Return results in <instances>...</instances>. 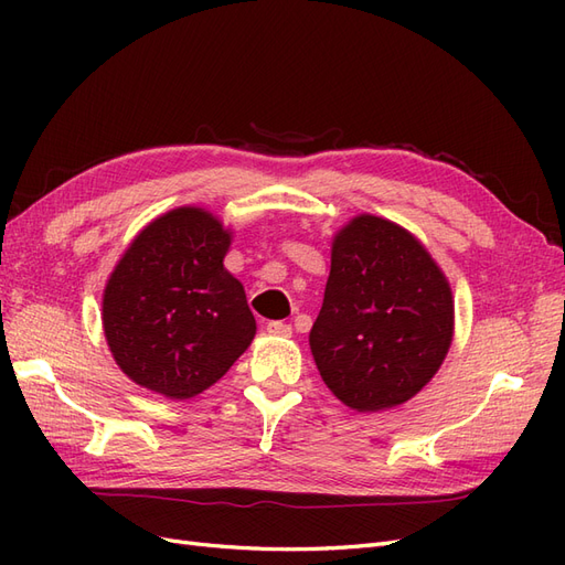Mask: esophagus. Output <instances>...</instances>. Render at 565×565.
<instances>
[{
	"label": "esophagus",
	"mask_w": 565,
	"mask_h": 565,
	"mask_svg": "<svg viewBox=\"0 0 565 565\" xmlns=\"http://www.w3.org/2000/svg\"><path fill=\"white\" fill-rule=\"evenodd\" d=\"M266 330H268V334H273V337H292V328H289V324L282 322V320L268 322Z\"/></svg>",
	"instance_id": "esophagus-1"
}]
</instances>
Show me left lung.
I'll list each match as a JSON object with an SVG mask.
<instances>
[{"instance_id":"obj_1","label":"left lung","mask_w":565,"mask_h":565,"mask_svg":"<svg viewBox=\"0 0 565 565\" xmlns=\"http://www.w3.org/2000/svg\"><path fill=\"white\" fill-rule=\"evenodd\" d=\"M452 334L450 282L413 233L374 214L337 231L309 344L341 403L358 413L403 405L434 380Z\"/></svg>"}]
</instances>
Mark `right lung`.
I'll use <instances>...</instances> for the list:
<instances>
[{"instance_id": "1", "label": "right lung", "mask_w": 565, "mask_h": 565, "mask_svg": "<svg viewBox=\"0 0 565 565\" xmlns=\"http://www.w3.org/2000/svg\"><path fill=\"white\" fill-rule=\"evenodd\" d=\"M233 231L177 207L139 231L104 289V334L127 377L169 401L216 384L256 334L245 287L224 259Z\"/></svg>"}]
</instances>
